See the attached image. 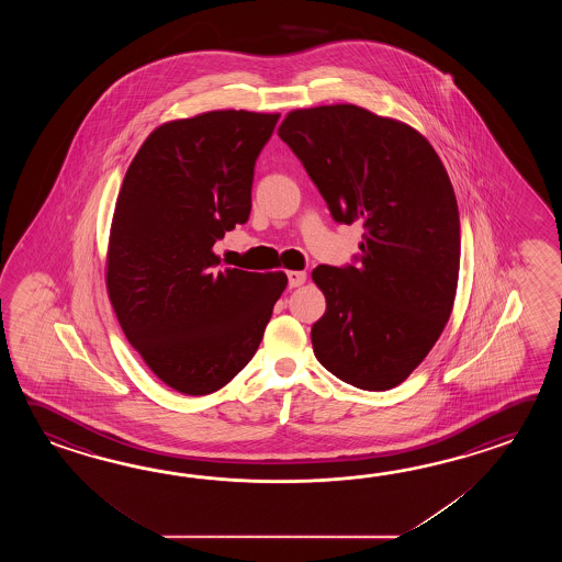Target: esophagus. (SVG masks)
Returning <instances> with one entry per match:
<instances>
[{
	"mask_svg": "<svg viewBox=\"0 0 562 562\" xmlns=\"http://www.w3.org/2000/svg\"><path fill=\"white\" fill-rule=\"evenodd\" d=\"M286 279H289V286L295 289V286H301L307 281V273L305 271H289Z\"/></svg>",
	"mask_w": 562,
	"mask_h": 562,
	"instance_id": "esophagus-1",
	"label": "esophagus"
}]
</instances>
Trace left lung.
<instances>
[{
  "label": "left lung",
  "instance_id": "left-lung-1",
  "mask_svg": "<svg viewBox=\"0 0 562 562\" xmlns=\"http://www.w3.org/2000/svg\"><path fill=\"white\" fill-rule=\"evenodd\" d=\"M279 136L334 221L366 228L353 263L313 269L327 299L311 329L315 358L359 390H392L454 305L460 216L448 172L419 132L353 104L289 112Z\"/></svg>",
  "mask_w": 562,
  "mask_h": 562
}]
</instances>
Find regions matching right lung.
I'll return each mask as SVG.
<instances>
[{
  "mask_svg": "<svg viewBox=\"0 0 562 562\" xmlns=\"http://www.w3.org/2000/svg\"><path fill=\"white\" fill-rule=\"evenodd\" d=\"M277 120L216 110L162 124L122 182L108 295L131 346L180 394H213L231 382L285 291V273L223 269L213 252L249 221L255 162Z\"/></svg>",
  "mask_w": 562,
  "mask_h": 562,
  "instance_id": "add662e5",
  "label": "right lung"
}]
</instances>
